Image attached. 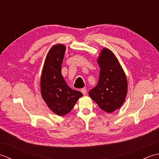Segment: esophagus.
Instances as JSON below:
<instances>
[{
  "label": "esophagus",
  "instance_id": "esophagus-1",
  "mask_svg": "<svg viewBox=\"0 0 159 159\" xmlns=\"http://www.w3.org/2000/svg\"><path fill=\"white\" fill-rule=\"evenodd\" d=\"M87 90L86 88H83V89H81V92L83 93V95H85V94L87 93Z\"/></svg>",
  "mask_w": 159,
  "mask_h": 159
}]
</instances>
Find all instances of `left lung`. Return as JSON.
<instances>
[{"mask_svg":"<svg viewBox=\"0 0 159 159\" xmlns=\"http://www.w3.org/2000/svg\"><path fill=\"white\" fill-rule=\"evenodd\" d=\"M98 63L100 71L98 85L89 95L101 109L112 113L122 105L127 94V80L114 54L107 48L101 52Z\"/></svg>","mask_w":159,"mask_h":159,"instance_id":"8db88e82","label":"left lung"}]
</instances>
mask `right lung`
<instances>
[{
    "mask_svg": "<svg viewBox=\"0 0 159 159\" xmlns=\"http://www.w3.org/2000/svg\"><path fill=\"white\" fill-rule=\"evenodd\" d=\"M66 51L62 44L54 46L47 55L41 77V93L49 109L60 116L70 112L83 93L67 85L61 74Z\"/></svg>",
    "mask_w": 159,
    "mask_h": 159,
    "instance_id": "obj_1",
    "label": "right lung"
}]
</instances>
